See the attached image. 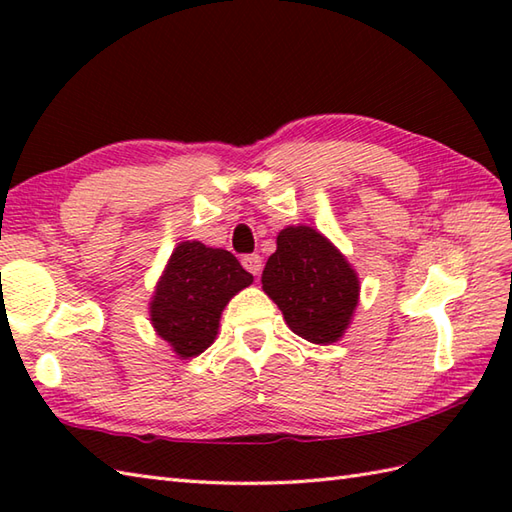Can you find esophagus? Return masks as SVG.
Here are the masks:
<instances>
[{"mask_svg":"<svg viewBox=\"0 0 512 512\" xmlns=\"http://www.w3.org/2000/svg\"><path fill=\"white\" fill-rule=\"evenodd\" d=\"M242 266L248 270V273L250 275H259V273H262V257H259V255H244V259H242Z\"/></svg>","mask_w":512,"mask_h":512,"instance_id":"34e87169","label":"esophagus"}]
</instances>
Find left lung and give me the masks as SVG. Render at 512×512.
Segmentation results:
<instances>
[{
	"mask_svg": "<svg viewBox=\"0 0 512 512\" xmlns=\"http://www.w3.org/2000/svg\"><path fill=\"white\" fill-rule=\"evenodd\" d=\"M262 288L277 303L288 328L317 345L343 339L361 297V281L347 257L306 224L279 231Z\"/></svg>",
	"mask_w": 512,
	"mask_h": 512,
	"instance_id": "left-lung-1",
	"label": "left lung"
}]
</instances>
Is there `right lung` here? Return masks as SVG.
I'll return each mask as SVG.
<instances>
[{"instance_id": "1", "label": "right lung", "mask_w": 512, "mask_h": 512, "mask_svg": "<svg viewBox=\"0 0 512 512\" xmlns=\"http://www.w3.org/2000/svg\"><path fill=\"white\" fill-rule=\"evenodd\" d=\"M250 284L253 275L233 253L187 239L173 248L156 281L149 321L173 354L193 358L211 347L228 301Z\"/></svg>"}]
</instances>
